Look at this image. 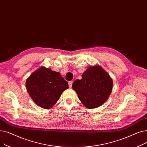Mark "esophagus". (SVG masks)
<instances>
[{
    "label": "esophagus",
    "mask_w": 147,
    "mask_h": 147,
    "mask_svg": "<svg viewBox=\"0 0 147 147\" xmlns=\"http://www.w3.org/2000/svg\"><path fill=\"white\" fill-rule=\"evenodd\" d=\"M72 84H73V82H72V81H69V82H68L69 87L70 88H71V87H72Z\"/></svg>",
    "instance_id": "obj_1"
}]
</instances>
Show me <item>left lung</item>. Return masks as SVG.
Instances as JSON below:
<instances>
[{"mask_svg":"<svg viewBox=\"0 0 147 147\" xmlns=\"http://www.w3.org/2000/svg\"><path fill=\"white\" fill-rule=\"evenodd\" d=\"M113 82L109 75L98 65L88 67L81 80H75L72 88L82 104L94 108L105 102L113 89Z\"/></svg>","mask_w":147,"mask_h":147,"instance_id":"1","label":"left lung"}]
</instances>
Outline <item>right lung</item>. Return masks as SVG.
Segmentation results:
<instances>
[{
    "mask_svg": "<svg viewBox=\"0 0 147 147\" xmlns=\"http://www.w3.org/2000/svg\"><path fill=\"white\" fill-rule=\"evenodd\" d=\"M68 83L59 72L41 67L26 81V88L34 102L39 107L51 108L68 88Z\"/></svg>",
    "mask_w": 147,
    "mask_h": 147,
    "instance_id": "1",
    "label": "right lung"
}]
</instances>
